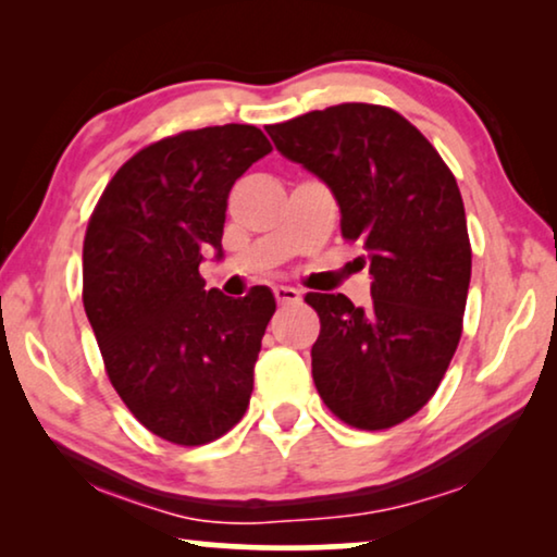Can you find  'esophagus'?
I'll list each match as a JSON object with an SVG mask.
<instances>
[{"label":"esophagus","mask_w":557,"mask_h":557,"mask_svg":"<svg viewBox=\"0 0 557 557\" xmlns=\"http://www.w3.org/2000/svg\"><path fill=\"white\" fill-rule=\"evenodd\" d=\"M273 296H276L281 307H294V304L301 301V292L294 286H276L273 288Z\"/></svg>","instance_id":"34e87169"}]
</instances>
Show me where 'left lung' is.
Listing matches in <instances>:
<instances>
[{
  "label": "left lung",
  "mask_w": 557,
  "mask_h": 557,
  "mask_svg": "<svg viewBox=\"0 0 557 557\" xmlns=\"http://www.w3.org/2000/svg\"><path fill=\"white\" fill-rule=\"evenodd\" d=\"M276 149L332 189L342 235L370 265L368 309L307 294L319 337L311 375L326 408L362 431L418 413L461 337L471 278L454 174L418 128L385 106L339 103L265 126Z\"/></svg>",
  "instance_id": "1"
}]
</instances>
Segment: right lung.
Masks as SVG:
<instances>
[{
    "label": "right lung",
    "mask_w": 557,
    "mask_h": 557,
    "mask_svg": "<svg viewBox=\"0 0 557 557\" xmlns=\"http://www.w3.org/2000/svg\"><path fill=\"white\" fill-rule=\"evenodd\" d=\"M271 144L248 124L149 144L106 185L83 240V307L106 372L136 421L180 446L233 429L276 299L205 288L208 250L223 258L227 195Z\"/></svg>",
    "instance_id": "add662e5"
}]
</instances>
